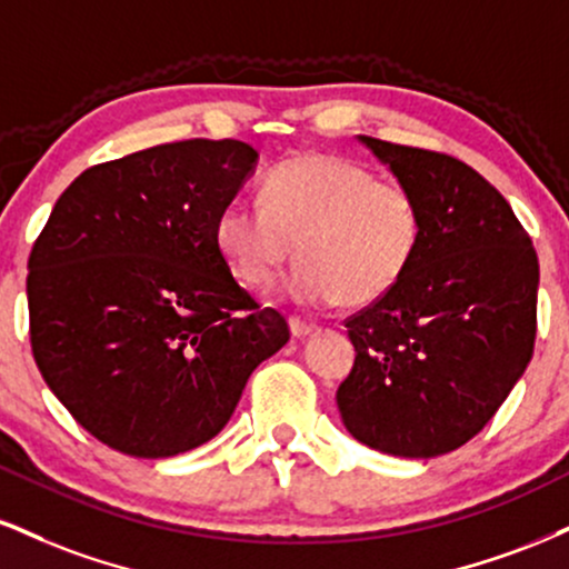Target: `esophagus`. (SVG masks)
<instances>
[{"mask_svg": "<svg viewBox=\"0 0 569 569\" xmlns=\"http://www.w3.org/2000/svg\"><path fill=\"white\" fill-rule=\"evenodd\" d=\"M289 326H291V333H293V337H297V339L312 337V333L318 331V326L310 323V320H302V318H291Z\"/></svg>", "mask_w": 569, "mask_h": 569, "instance_id": "obj_1", "label": "esophagus"}]
</instances>
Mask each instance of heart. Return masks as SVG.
<instances>
[{"instance_id":"b5f03b06","label":"heart","mask_w":569,"mask_h":569,"mask_svg":"<svg viewBox=\"0 0 569 569\" xmlns=\"http://www.w3.org/2000/svg\"><path fill=\"white\" fill-rule=\"evenodd\" d=\"M224 264L246 289L276 283L291 246L302 262L289 280L299 305H371L413 264L423 209L406 184L381 182L331 153L289 156L264 177L262 203L232 198L214 222Z\"/></svg>"}]
</instances>
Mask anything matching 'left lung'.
Wrapping results in <instances>:
<instances>
[{
    "label": "left lung",
    "instance_id": "left-lung-1",
    "mask_svg": "<svg viewBox=\"0 0 569 569\" xmlns=\"http://www.w3.org/2000/svg\"><path fill=\"white\" fill-rule=\"evenodd\" d=\"M360 142L419 198L423 241L400 283L347 318L355 366L337 406L368 448L435 458L480 432L525 373L538 257L506 198L463 161Z\"/></svg>",
    "mask_w": 569,
    "mask_h": 569
}]
</instances>
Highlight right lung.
I'll list each match as a JSON object with an SVG mask.
<instances>
[{"mask_svg":"<svg viewBox=\"0 0 569 569\" xmlns=\"http://www.w3.org/2000/svg\"><path fill=\"white\" fill-rule=\"evenodd\" d=\"M257 159L241 140H182L89 167L33 243V360L68 413L119 453L209 442L291 337L214 241Z\"/></svg>","mask_w":569,"mask_h":569,"instance_id":"obj_1","label":"right lung"}]
</instances>
